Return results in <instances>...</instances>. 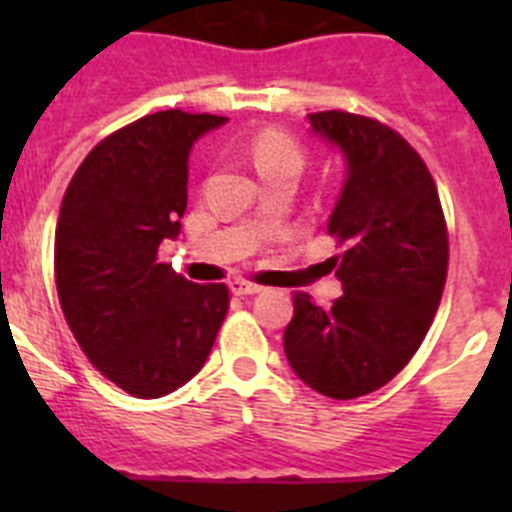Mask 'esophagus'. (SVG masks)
Listing matches in <instances>:
<instances>
[{"mask_svg": "<svg viewBox=\"0 0 512 512\" xmlns=\"http://www.w3.org/2000/svg\"><path fill=\"white\" fill-rule=\"evenodd\" d=\"M230 289H233V295H241V297H248V295H259L261 289L259 284L248 282V279H235L233 284H230Z\"/></svg>", "mask_w": 512, "mask_h": 512, "instance_id": "1", "label": "esophagus"}]
</instances>
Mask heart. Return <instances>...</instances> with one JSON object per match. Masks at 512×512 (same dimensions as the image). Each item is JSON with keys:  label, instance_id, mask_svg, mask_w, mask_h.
Returning <instances> with one entry per match:
<instances>
[{"label": "heart", "instance_id": "b5f03b06", "mask_svg": "<svg viewBox=\"0 0 512 512\" xmlns=\"http://www.w3.org/2000/svg\"><path fill=\"white\" fill-rule=\"evenodd\" d=\"M251 161L259 176L274 174V171H297L305 166V153L295 138H289L282 130H261L251 140Z\"/></svg>", "mask_w": 512, "mask_h": 512}]
</instances>
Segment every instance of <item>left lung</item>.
<instances>
[{"label":"left lung","instance_id":"8db88e82","mask_svg":"<svg viewBox=\"0 0 512 512\" xmlns=\"http://www.w3.org/2000/svg\"><path fill=\"white\" fill-rule=\"evenodd\" d=\"M310 128L346 156L328 220L343 246L330 259L343 295L323 310L295 292L284 354L307 387L354 400L395 379L423 343L449 271V230L431 171L397 130L343 110L312 112Z\"/></svg>","mask_w":512,"mask_h":512}]
</instances>
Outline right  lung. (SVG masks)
<instances>
[{
	"label": "right lung",
	"instance_id": "1",
	"mask_svg": "<svg viewBox=\"0 0 512 512\" xmlns=\"http://www.w3.org/2000/svg\"><path fill=\"white\" fill-rule=\"evenodd\" d=\"M220 115L164 110L89 151L63 194L53 248L58 302L94 369L133 397H164L205 366L230 307L158 259L187 210V158Z\"/></svg>",
	"mask_w": 512,
	"mask_h": 512
}]
</instances>
